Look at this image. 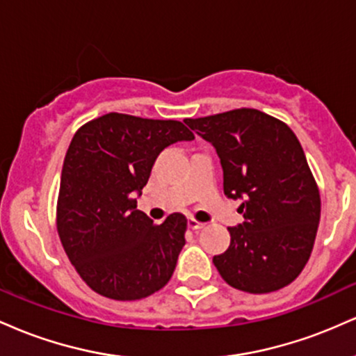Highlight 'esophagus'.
I'll use <instances>...</instances> for the list:
<instances>
[{
    "label": "esophagus",
    "instance_id": "esophagus-1",
    "mask_svg": "<svg viewBox=\"0 0 356 356\" xmlns=\"http://www.w3.org/2000/svg\"><path fill=\"white\" fill-rule=\"evenodd\" d=\"M189 227L192 231H199V229H202L204 224L199 222V220H195V219H189Z\"/></svg>",
    "mask_w": 356,
    "mask_h": 356
}]
</instances>
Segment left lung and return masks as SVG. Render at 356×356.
<instances>
[{
    "instance_id": "obj_1",
    "label": "left lung",
    "mask_w": 356,
    "mask_h": 356,
    "mask_svg": "<svg viewBox=\"0 0 356 356\" xmlns=\"http://www.w3.org/2000/svg\"><path fill=\"white\" fill-rule=\"evenodd\" d=\"M184 122L218 152L224 194L243 201L244 220L227 227L229 248L212 257L219 275L254 295L288 286L308 263L321 211L300 140L284 122L256 108Z\"/></svg>"
}]
</instances>
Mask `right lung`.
<instances>
[{
    "label": "right lung",
    "mask_w": 356,
    "mask_h": 356,
    "mask_svg": "<svg viewBox=\"0 0 356 356\" xmlns=\"http://www.w3.org/2000/svg\"><path fill=\"white\" fill-rule=\"evenodd\" d=\"M182 122L107 113L76 130L61 169L56 229L81 280L117 301L169 283L186 244V216L154 224L137 209L155 159L192 140Z\"/></svg>",
    "instance_id": "obj_1"
}]
</instances>
